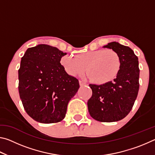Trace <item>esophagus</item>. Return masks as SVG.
Returning a JSON list of instances; mask_svg holds the SVG:
<instances>
[{"mask_svg":"<svg viewBox=\"0 0 155 155\" xmlns=\"http://www.w3.org/2000/svg\"><path fill=\"white\" fill-rule=\"evenodd\" d=\"M79 85L81 86H83V85H86V83L85 82H83V81H79Z\"/></svg>","mask_w":155,"mask_h":155,"instance_id":"34e87169","label":"esophagus"}]
</instances>
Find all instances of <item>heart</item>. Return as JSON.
Listing matches in <instances>:
<instances>
[{
	"mask_svg": "<svg viewBox=\"0 0 155 155\" xmlns=\"http://www.w3.org/2000/svg\"><path fill=\"white\" fill-rule=\"evenodd\" d=\"M61 63L65 71L72 77H79L87 70L89 78L98 85L114 81L122 66L119 54L113 50L104 49L83 52L77 57L65 56Z\"/></svg>",
	"mask_w": 155,
	"mask_h": 155,
	"instance_id": "1",
	"label": "heart"
}]
</instances>
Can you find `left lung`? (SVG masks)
Returning <instances> with one entry per match:
<instances>
[{"mask_svg":"<svg viewBox=\"0 0 155 155\" xmlns=\"http://www.w3.org/2000/svg\"><path fill=\"white\" fill-rule=\"evenodd\" d=\"M103 48L119 54L122 66L115 79L104 85L90 84L92 96L88 100V111L97 121L112 122L121 120L129 114L137 98L140 83L137 57L128 46L116 41Z\"/></svg>","mask_w":155,"mask_h":155,"instance_id":"8db88e82","label":"left lung"}]
</instances>
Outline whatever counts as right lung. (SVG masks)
Wrapping results in <instances>:
<instances>
[{"label":"right lung","mask_w":155,"mask_h":155,"mask_svg":"<svg viewBox=\"0 0 155 155\" xmlns=\"http://www.w3.org/2000/svg\"><path fill=\"white\" fill-rule=\"evenodd\" d=\"M66 52L46 44L29 48L18 70V90L26 112L35 121L50 124L64 119L69 101L79 88L78 80L60 63Z\"/></svg>","instance_id":"1"}]
</instances>
